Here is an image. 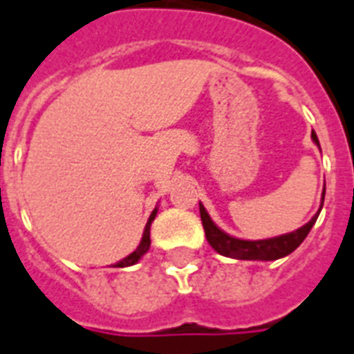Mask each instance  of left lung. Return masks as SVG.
<instances>
[{"label": "left lung", "mask_w": 354, "mask_h": 354, "mask_svg": "<svg viewBox=\"0 0 354 354\" xmlns=\"http://www.w3.org/2000/svg\"><path fill=\"white\" fill-rule=\"evenodd\" d=\"M312 140L314 144L319 147V140H317L316 133L312 131ZM323 199H325V190L322 194V207ZM319 207V210H322ZM319 210L317 214L312 218L306 225H303L301 229L294 232H288V234H282V236L275 238H266V240H240V238H234L231 234H227L216 225L214 221L210 220V216L205 210L201 203H199V214H201L203 229H205V234H207L208 243L212 245V249H216L218 253L223 254V257H231V259L238 260H277L286 257L292 251L299 248L303 240L308 236L312 225L316 223L317 216H319Z\"/></svg>", "instance_id": "left-lung-1"}]
</instances>
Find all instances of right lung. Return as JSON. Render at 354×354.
Returning <instances> with one entry per match:
<instances>
[{
    "mask_svg": "<svg viewBox=\"0 0 354 354\" xmlns=\"http://www.w3.org/2000/svg\"><path fill=\"white\" fill-rule=\"evenodd\" d=\"M157 210L158 208L155 207V210L151 212V216H149V220H147L146 223V229H144V234H142V240H140V245L136 249H134L133 253L129 254V257H125L123 260H120L116 264V268H127V266H133L136 264L144 254L149 251V245H151V238H149V231H151V223L153 220H155V216H157Z\"/></svg>",
    "mask_w": 354,
    "mask_h": 354,
    "instance_id": "obj_1",
    "label": "right lung"
}]
</instances>
